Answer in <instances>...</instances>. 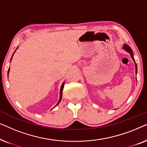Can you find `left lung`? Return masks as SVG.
<instances>
[{"label": "left lung", "instance_id": "1", "mask_svg": "<svg viewBox=\"0 0 147 147\" xmlns=\"http://www.w3.org/2000/svg\"><path fill=\"white\" fill-rule=\"evenodd\" d=\"M123 49L125 50V51H126L128 52V53H130V56H131L132 60H133L134 61H135V60H134V59L133 51H132V50L131 49V48H130L128 45H126V44H124V46H123ZM135 66H136V73H137V65H136V63H135Z\"/></svg>", "mask_w": 147, "mask_h": 147}]
</instances>
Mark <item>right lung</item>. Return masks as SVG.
Segmentation results:
<instances>
[{
  "mask_svg": "<svg viewBox=\"0 0 147 147\" xmlns=\"http://www.w3.org/2000/svg\"><path fill=\"white\" fill-rule=\"evenodd\" d=\"M18 48V47H17ZM15 52H14V53H15ZM14 54V53H13ZM13 55H12V57H13ZM12 57H11V59H12ZM9 70H10V68H9V70H8V75H9ZM64 84H65V83H63L62 84V85H61V89H60V94H59V101H58V102H57V105L56 106H57L58 104H59V102H61V98H62V92H63V86H64Z\"/></svg>",
  "mask_w": 147,
  "mask_h": 147,
  "instance_id": "obj_1",
  "label": "right lung"
}]
</instances>
